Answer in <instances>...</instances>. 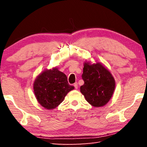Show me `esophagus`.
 Returning <instances> with one entry per match:
<instances>
[{
  "label": "esophagus",
  "instance_id": "34e87169",
  "mask_svg": "<svg viewBox=\"0 0 147 147\" xmlns=\"http://www.w3.org/2000/svg\"><path fill=\"white\" fill-rule=\"evenodd\" d=\"M73 86H74V88H75L76 89H78V84H77L76 82V83H74Z\"/></svg>",
  "mask_w": 147,
  "mask_h": 147
}]
</instances>
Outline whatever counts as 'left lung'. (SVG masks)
I'll return each mask as SVG.
<instances>
[{
    "label": "left lung",
    "instance_id": "left-lung-1",
    "mask_svg": "<svg viewBox=\"0 0 147 147\" xmlns=\"http://www.w3.org/2000/svg\"><path fill=\"white\" fill-rule=\"evenodd\" d=\"M84 84L80 92L86 100L94 107H102L110 100L115 88V79L100 63L85 62L82 75Z\"/></svg>",
    "mask_w": 147,
    "mask_h": 147
}]
</instances>
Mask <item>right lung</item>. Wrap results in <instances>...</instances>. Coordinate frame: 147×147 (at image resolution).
Instances as JSON below:
<instances>
[{
	"label": "right lung",
	"mask_w": 147,
	"mask_h": 147,
	"mask_svg": "<svg viewBox=\"0 0 147 147\" xmlns=\"http://www.w3.org/2000/svg\"><path fill=\"white\" fill-rule=\"evenodd\" d=\"M74 86L68 83L67 76L54 67L39 74L34 82V91L38 102L47 109L59 106Z\"/></svg>",
	"instance_id": "1"
}]
</instances>
